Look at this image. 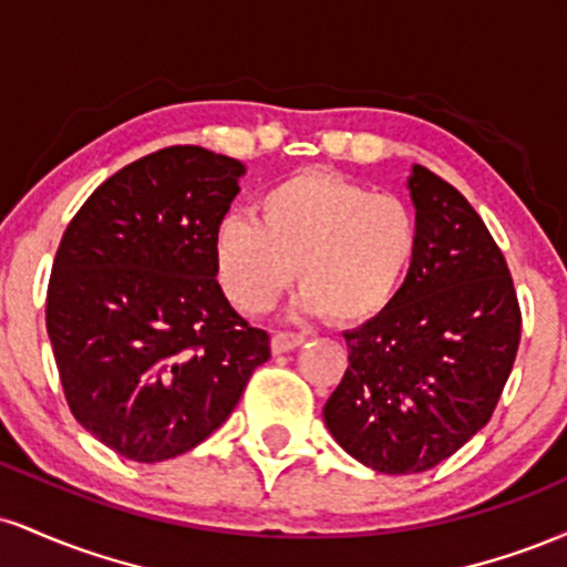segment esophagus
<instances>
[{"label": "esophagus", "instance_id": "esophagus-1", "mask_svg": "<svg viewBox=\"0 0 567 567\" xmlns=\"http://www.w3.org/2000/svg\"><path fill=\"white\" fill-rule=\"evenodd\" d=\"M303 341H306L303 333H277L271 336V351H275V354H285V351L301 347Z\"/></svg>", "mask_w": 567, "mask_h": 567}]
</instances>
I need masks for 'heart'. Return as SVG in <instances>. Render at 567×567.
Returning <instances> with one entry per match:
<instances>
[{"label":"heart","mask_w":567,"mask_h":567,"mask_svg":"<svg viewBox=\"0 0 567 567\" xmlns=\"http://www.w3.org/2000/svg\"><path fill=\"white\" fill-rule=\"evenodd\" d=\"M256 210L258 220L231 213L216 229L220 285L247 315L269 309L298 266L306 311L368 322L394 301L419 250L405 202L336 173H292L266 188Z\"/></svg>","instance_id":"1"}]
</instances>
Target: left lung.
I'll return each mask as SVG.
<instances>
[{
	"mask_svg": "<svg viewBox=\"0 0 567 567\" xmlns=\"http://www.w3.org/2000/svg\"><path fill=\"white\" fill-rule=\"evenodd\" d=\"M419 250L379 317L347 330L349 368L322 419L381 474L437 466L491 421L519 343V306L498 245L458 188L413 165Z\"/></svg>",
	"mask_w": 567,
	"mask_h": 567,
	"instance_id": "1",
	"label": "left lung"
}]
</instances>
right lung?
I'll return each instance as SVG.
<instances>
[{
  "instance_id": "add662e5",
  "label": "right lung",
  "mask_w": 567,
  "mask_h": 567,
  "mask_svg": "<svg viewBox=\"0 0 567 567\" xmlns=\"http://www.w3.org/2000/svg\"><path fill=\"white\" fill-rule=\"evenodd\" d=\"M245 165L171 146L122 167L63 234L48 336L74 419L157 464L210 437L271 357L218 285L216 229Z\"/></svg>"
}]
</instances>
